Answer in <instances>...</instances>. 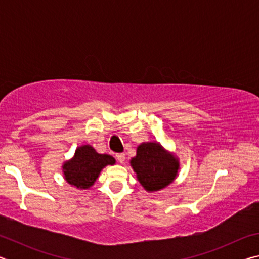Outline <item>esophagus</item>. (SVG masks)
I'll return each instance as SVG.
<instances>
[{
  "mask_svg": "<svg viewBox=\"0 0 259 259\" xmlns=\"http://www.w3.org/2000/svg\"><path fill=\"white\" fill-rule=\"evenodd\" d=\"M116 159L120 162V163H123V162L125 161V154L124 153H119V154H116Z\"/></svg>",
  "mask_w": 259,
  "mask_h": 259,
  "instance_id": "1",
  "label": "esophagus"
}]
</instances>
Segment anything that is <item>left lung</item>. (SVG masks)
I'll return each instance as SVG.
<instances>
[{"mask_svg":"<svg viewBox=\"0 0 259 259\" xmlns=\"http://www.w3.org/2000/svg\"><path fill=\"white\" fill-rule=\"evenodd\" d=\"M130 165L137 181L148 193L157 192L169 186L178 176L181 168L178 156L159 142H144L137 146L136 156Z\"/></svg>","mask_w":259,"mask_h":259,"instance_id":"1","label":"left lung"}]
</instances>
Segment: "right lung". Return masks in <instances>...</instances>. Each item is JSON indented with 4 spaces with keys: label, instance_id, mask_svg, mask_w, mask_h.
<instances>
[{
    "label": "right lung",
    "instance_id": "right-lung-1",
    "mask_svg": "<svg viewBox=\"0 0 259 259\" xmlns=\"http://www.w3.org/2000/svg\"><path fill=\"white\" fill-rule=\"evenodd\" d=\"M115 159L109 154H99L95 148L85 144L77 146L71 159L61 165L64 179L76 190H88L97 181L102 170L115 164Z\"/></svg>",
    "mask_w": 259,
    "mask_h": 259
}]
</instances>
